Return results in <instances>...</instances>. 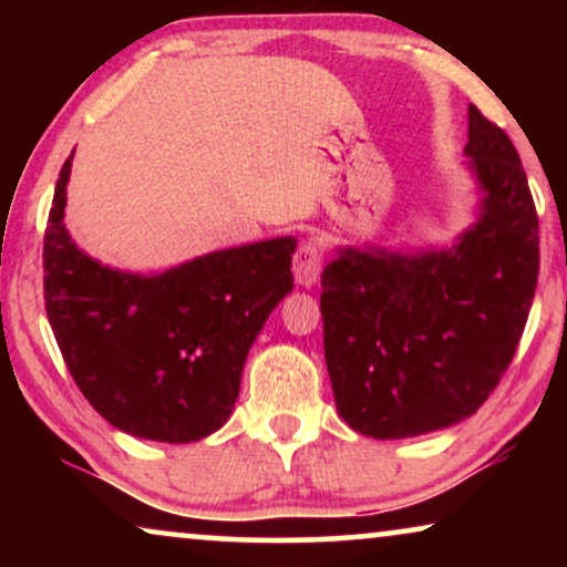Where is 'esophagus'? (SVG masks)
<instances>
[{
    "instance_id": "obj_1",
    "label": "esophagus",
    "mask_w": 567,
    "mask_h": 567,
    "mask_svg": "<svg viewBox=\"0 0 567 567\" xmlns=\"http://www.w3.org/2000/svg\"><path fill=\"white\" fill-rule=\"evenodd\" d=\"M320 274H322L320 247L312 243L299 245L297 255H293V278H297V284L305 286V289H312V286L320 281Z\"/></svg>"
}]
</instances>
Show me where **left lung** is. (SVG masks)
I'll return each mask as SVG.
<instances>
[{
	"label": "left lung",
	"mask_w": 567,
	"mask_h": 567,
	"mask_svg": "<svg viewBox=\"0 0 567 567\" xmlns=\"http://www.w3.org/2000/svg\"><path fill=\"white\" fill-rule=\"evenodd\" d=\"M475 221L452 245H338L322 270L324 363L338 415L371 439H413L475 415L514 359L539 274L522 159L467 107Z\"/></svg>",
	"instance_id": "8db88e82"
}]
</instances>
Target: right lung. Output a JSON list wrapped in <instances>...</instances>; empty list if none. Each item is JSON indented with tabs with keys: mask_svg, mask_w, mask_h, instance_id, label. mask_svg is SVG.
Returning <instances> with one entry per match:
<instances>
[{
	"mask_svg": "<svg viewBox=\"0 0 567 567\" xmlns=\"http://www.w3.org/2000/svg\"><path fill=\"white\" fill-rule=\"evenodd\" d=\"M74 152L43 243L45 312L90 405L128 436L190 444L235 410L247 353L293 289L297 239L227 247L157 274L90 258L64 224Z\"/></svg>",
	"mask_w": 567,
	"mask_h": 567,
	"instance_id": "1",
	"label": "right lung"
}]
</instances>
